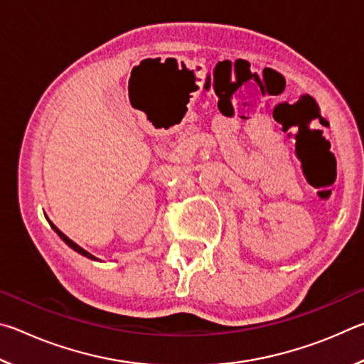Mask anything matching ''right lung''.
<instances>
[{"label": "right lung", "instance_id": "right-lung-1", "mask_svg": "<svg viewBox=\"0 0 364 364\" xmlns=\"http://www.w3.org/2000/svg\"><path fill=\"white\" fill-rule=\"evenodd\" d=\"M48 221H49V220H48ZM49 225H51V228H53V230L58 232V236H59L60 239H63V241H64V242H65L67 245H69V247H70V249H73V250H75V252H78V254H80V255H83V257H86V258H90V260H100V258H96L95 255H91V254H90V252H86L85 249H82V247H80V245H78V244H75V242H73V241H70V239H69V237H67V236H65V234H64L63 231H59V230H58V228H56V225H53V223H51V221H49ZM100 262H101V260H100Z\"/></svg>", "mask_w": 364, "mask_h": 364}]
</instances>
